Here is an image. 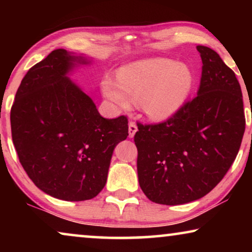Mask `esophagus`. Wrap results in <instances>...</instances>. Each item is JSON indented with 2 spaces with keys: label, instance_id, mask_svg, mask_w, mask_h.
Instances as JSON below:
<instances>
[{
  "label": "esophagus",
  "instance_id": "obj_1",
  "mask_svg": "<svg viewBox=\"0 0 252 252\" xmlns=\"http://www.w3.org/2000/svg\"><path fill=\"white\" fill-rule=\"evenodd\" d=\"M137 132V126L134 122H129L128 124V136L132 139V137L135 135V133Z\"/></svg>",
  "mask_w": 252,
  "mask_h": 252
}]
</instances>
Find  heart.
Here are the masks:
<instances>
[{
    "mask_svg": "<svg viewBox=\"0 0 252 252\" xmlns=\"http://www.w3.org/2000/svg\"><path fill=\"white\" fill-rule=\"evenodd\" d=\"M194 73L187 65L167 58H154L127 65L118 79L105 77L104 95L124 109L141 104L149 118L163 122L173 117L194 87Z\"/></svg>",
    "mask_w": 252,
    "mask_h": 252,
    "instance_id": "heart-1",
    "label": "heart"
}]
</instances>
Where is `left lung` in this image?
Instances as JSON below:
<instances>
[{"instance_id":"obj_1","label":"left lung","mask_w":252,"mask_h":252,"mask_svg":"<svg viewBox=\"0 0 252 252\" xmlns=\"http://www.w3.org/2000/svg\"><path fill=\"white\" fill-rule=\"evenodd\" d=\"M196 48L203 63L197 96L163 123H139L134 136L140 187L158 204H185L211 191L235 160L246 129L235 73L211 48Z\"/></svg>"}]
</instances>
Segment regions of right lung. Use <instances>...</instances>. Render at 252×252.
Listing matches in <instances>:
<instances>
[{
	"label": "right lung",
	"instance_id": "obj_1",
	"mask_svg": "<svg viewBox=\"0 0 252 252\" xmlns=\"http://www.w3.org/2000/svg\"><path fill=\"white\" fill-rule=\"evenodd\" d=\"M82 56L56 49L31 67L16 93L10 122L19 161L34 185L64 201L94 198L104 188L113 150L128 120L106 119L67 73Z\"/></svg>",
	"mask_w": 252,
	"mask_h": 252
}]
</instances>
